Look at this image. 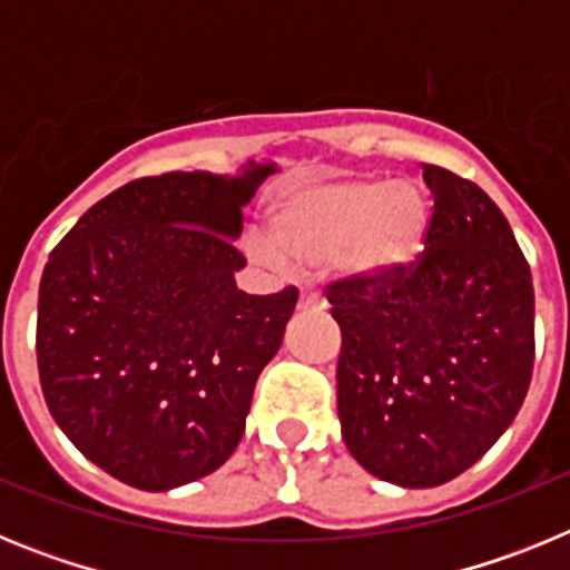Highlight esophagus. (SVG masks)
Masks as SVG:
<instances>
[{
    "label": "esophagus",
    "instance_id": "obj_1",
    "mask_svg": "<svg viewBox=\"0 0 570 570\" xmlns=\"http://www.w3.org/2000/svg\"><path fill=\"white\" fill-rule=\"evenodd\" d=\"M299 308L302 311H325L328 308V302L322 299V294H316V291H302Z\"/></svg>",
    "mask_w": 570,
    "mask_h": 570
}]
</instances>
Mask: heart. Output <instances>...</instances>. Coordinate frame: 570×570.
I'll return each instance as SVG.
<instances>
[{
    "label": "heart",
    "mask_w": 570,
    "mask_h": 570,
    "mask_svg": "<svg viewBox=\"0 0 570 570\" xmlns=\"http://www.w3.org/2000/svg\"><path fill=\"white\" fill-rule=\"evenodd\" d=\"M271 242H256L259 259L325 265L345 279H394L414 268L431 234V205L411 183L380 176L325 179L285 190L271 208Z\"/></svg>",
    "instance_id": "heart-1"
}]
</instances>
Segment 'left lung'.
Segmentation results:
<instances>
[{
    "instance_id": "left-lung-1",
    "label": "left lung",
    "mask_w": 570,
    "mask_h": 570,
    "mask_svg": "<svg viewBox=\"0 0 570 570\" xmlns=\"http://www.w3.org/2000/svg\"><path fill=\"white\" fill-rule=\"evenodd\" d=\"M431 234L394 279L325 288L342 331L336 407L354 460L402 488L454 480L505 434L533 374L531 268L471 179L422 165Z\"/></svg>"
}]
</instances>
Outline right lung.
I'll return each mask as SVG.
<instances>
[{
    "mask_svg": "<svg viewBox=\"0 0 570 570\" xmlns=\"http://www.w3.org/2000/svg\"><path fill=\"white\" fill-rule=\"evenodd\" d=\"M274 165L170 170L99 199L39 282L45 402L73 445L125 485L168 491L223 465L245 434L294 285L250 296L234 274L242 205Z\"/></svg>",
    "mask_w": 570,
    "mask_h": 570,
    "instance_id": "obj_1",
    "label": "right lung"
}]
</instances>
